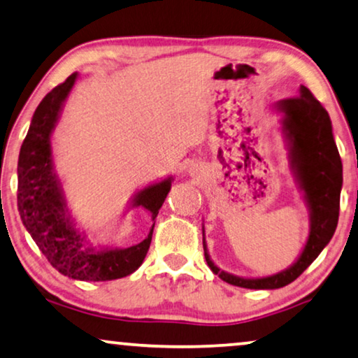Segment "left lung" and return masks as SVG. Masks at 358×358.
Masks as SVG:
<instances>
[{"label": "left lung", "mask_w": 358, "mask_h": 358, "mask_svg": "<svg viewBox=\"0 0 358 358\" xmlns=\"http://www.w3.org/2000/svg\"><path fill=\"white\" fill-rule=\"evenodd\" d=\"M274 107L282 115V134L289 149L290 169L308 206L310 234L290 268L266 278H240L214 264L208 253L203 227L204 256L210 271L229 284L243 289H280L294 282L329 243L339 219L342 162L328 112L305 85H300L299 97L279 100Z\"/></svg>", "instance_id": "left-lung-1"}]
</instances>
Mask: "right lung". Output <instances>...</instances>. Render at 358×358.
<instances>
[{
	"instance_id": "1",
	"label": "right lung",
	"mask_w": 358,
	"mask_h": 358,
	"mask_svg": "<svg viewBox=\"0 0 358 358\" xmlns=\"http://www.w3.org/2000/svg\"><path fill=\"white\" fill-rule=\"evenodd\" d=\"M78 76L74 73L57 85L35 110L19 152L17 209L24 227L58 273L85 282L122 279L143 264L152 240L155 217L172 188L173 178L145 186L131 198L129 209L141 206L149 210L154 222L141 243L129 248H97L90 245L85 231L76 227L69 213L52 152V133Z\"/></svg>"
}]
</instances>
